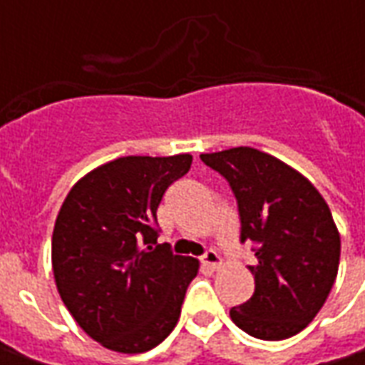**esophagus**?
Masks as SVG:
<instances>
[{
  "mask_svg": "<svg viewBox=\"0 0 365 365\" xmlns=\"http://www.w3.org/2000/svg\"><path fill=\"white\" fill-rule=\"evenodd\" d=\"M201 262H203V266H205L207 269H217L222 264L221 256L215 252V250H207V252L203 254Z\"/></svg>",
  "mask_w": 365,
  "mask_h": 365,
  "instance_id": "1",
  "label": "esophagus"
}]
</instances>
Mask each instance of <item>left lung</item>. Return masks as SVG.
<instances>
[{"label": "left lung", "mask_w": 365, "mask_h": 365, "mask_svg": "<svg viewBox=\"0 0 365 365\" xmlns=\"http://www.w3.org/2000/svg\"><path fill=\"white\" fill-rule=\"evenodd\" d=\"M237 197L240 242L252 240L254 295L230 309L238 329L260 340L297 334L334 285L340 235L327 201L305 175L266 152L238 146L201 154Z\"/></svg>", "instance_id": "left-lung-1"}]
</instances>
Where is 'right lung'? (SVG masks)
<instances>
[{"instance_id":"1","label":"right lung","mask_w":365,"mask_h":365,"mask_svg":"<svg viewBox=\"0 0 365 365\" xmlns=\"http://www.w3.org/2000/svg\"><path fill=\"white\" fill-rule=\"evenodd\" d=\"M191 160H113L83 175L60 207L52 232L56 287L83 332L109 350H152L180 319L199 262L158 245L156 211Z\"/></svg>"}]
</instances>
